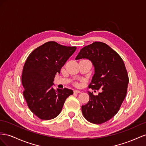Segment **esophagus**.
Here are the masks:
<instances>
[{"label": "esophagus", "mask_w": 146, "mask_h": 146, "mask_svg": "<svg viewBox=\"0 0 146 146\" xmlns=\"http://www.w3.org/2000/svg\"><path fill=\"white\" fill-rule=\"evenodd\" d=\"M74 94H80V93H81V91L79 90H74Z\"/></svg>", "instance_id": "1"}]
</instances>
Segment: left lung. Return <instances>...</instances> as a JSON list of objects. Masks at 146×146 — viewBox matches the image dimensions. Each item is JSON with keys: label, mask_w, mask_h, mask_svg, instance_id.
<instances>
[{"label": "left lung", "mask_w": 146, "mask_h": 146, "mask_svg": "<svg viewBox=\"0 0 146 146\" xmlns=\"http://www.w3.org/2000/svg\"><path fill=\"white\" fill-rule=\"evenodd\" d=\"M90 60L95 68L89 88L102 92L94 95L88 92L89 101L82 106L85 119L94 124H101L117 113L126 97L129 82L124 62L114 50L106 43L95 41L81 49L76 60Z\"/></svg>", "instance_id": "left-lung-1"}]
</instances>
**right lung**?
Masks as SVG:
<instances>
[{"instance_id": "1", "label": "right lung", "mask_w": 146, "mask_h": 146, "mask_svg": "<svg viewBox=\"0 0 146 146\" xmlns=\"http://www.w3.org/2000/svg\"><path fill=\"white\" fill-rule=\"evenodd\" d=\"M76 46H65L48 41L34 49L25 62L22 74L23 95L31 111L41 120H50L60 114L71 89H54L57 73L76 51Z\"/></svg>"}]
</instances>
